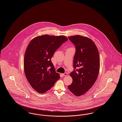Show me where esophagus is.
Masks as SVG:
<instances>
[{"label":"esophagus","instance_id":"34e87169","mask_svg":"<svg viewBox=\"0 0 122 122\" xmlns=\"http://www.w3.org/2000/svg\"><path fill=\"white\" fill-rule=\"evenodd\" d=\"M62 75L63 76H68V74L67 73H65L64 74H62Z\"/></svg>","mask_w":122,"mask_h":122}]
</instances>
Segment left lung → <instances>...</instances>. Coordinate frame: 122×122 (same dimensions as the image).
<instances>
[{"instance_id": "left-lung-1", "label": "left lung", "mask_w": 122, "mask_h": 122, "mask_svg": "<svg viewBox=\"0 0 122 122\" xmlns=\"http://www.w3.org/2000/svg\"><path fill=\"white\" fill-rule=\"evenodd\" d=\"M68 38L76 46L73 66L75 70L78 69L70 73L73 82L68 88L79 97L87 92L97 78L100 66L99 54L96 44L90 38L80 35Z\"/></svg>"}]
</instances>
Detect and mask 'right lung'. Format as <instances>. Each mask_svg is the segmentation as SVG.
Returning a JSON list of instances; mask_svg holds the SVG:
<instances>
[{
  "instance_id": "add662e5",
  "label": "right lung",
  "mask_w": 122,
  "mask_h": 122,
  "mask_svg": "<svg viewBox=\"0 0 122 122\" xmlns=\"http://www.w3.org/2000/svg\"><path fill=\"white\" fill-rule=\"evenodd\" d=\"M68 40L64 36L41 35L31 40L27 46L24 60V72L29 84L37 92H46L60 78L51 58Z\"/></svg>"
}]
</instances>
